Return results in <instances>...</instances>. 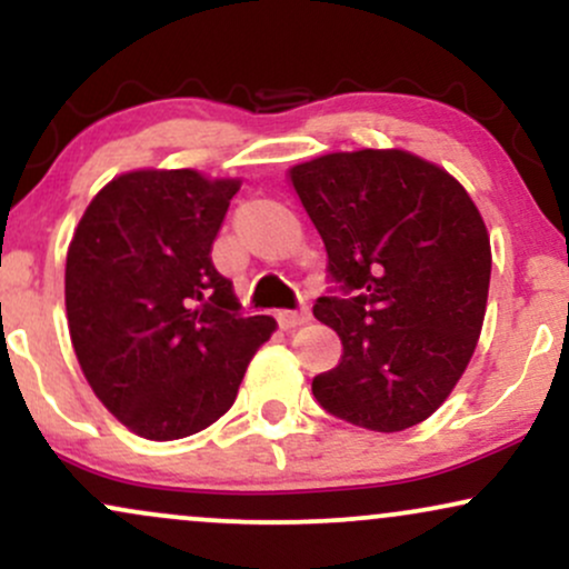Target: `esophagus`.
Masks as SVG:
<instances>
[{
	"mask_svg": "<svg viewBox=\"0 0 569 569\" xmlns=\"http://www.w3.org/2000/svg\"><path fill=\"white\" fill-rule=\"evenodd\" d=\"M276 318H278V323L283 326V329H293V326L307 323V318H310V312H307L305 307H299V310H280Z\"/></svg>",
	"mask_w": 569,
	"mask_h": 569,
	"instance_id": "34e87169",
	"label": "esophagus"
}]
</instances>
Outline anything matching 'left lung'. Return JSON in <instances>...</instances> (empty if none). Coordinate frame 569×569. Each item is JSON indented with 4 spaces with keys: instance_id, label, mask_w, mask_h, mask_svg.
Segmentation results:
<instances>
[{
    "instance_id": "obj_1",
    "label": "left lung",
    "mask_w": 569,
    "mask_h": 569,
    "mask_svg": "<svg viewBox=\"0 0 569 569\" xmlns=\"http://www.w3.org/2000/svg\"><path fill=\"white\" fill-rule=\"evenodd\" d=\"M289 179L337 283L312 316L342 339V358L312 396L377 433L428 420L485 323L492 251L479 208L443 168L401 149L323 154Z\"/></svg>"
}]
</instances>
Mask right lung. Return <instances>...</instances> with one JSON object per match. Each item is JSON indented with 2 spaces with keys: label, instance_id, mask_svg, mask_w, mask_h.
<instances>
[{
  "label": "right lung",
  "instance_id": "add662e5",
  "mask_svg": "<svg viewBox=\"0 0 569 569\" xmlns=\"http://www.w3.org/2000/svg\"><path fill=\"white\" fill-rule=\"evenodd\" d=\"M238 179L198 171L117 176L90 200L67 253L77 361L122 426L173 441L234 403L253 352L276 331L243 318L211 246Z\"/></svg>",
  "mask_w": 569,
  "mask_h": 569
}]
</instances>
